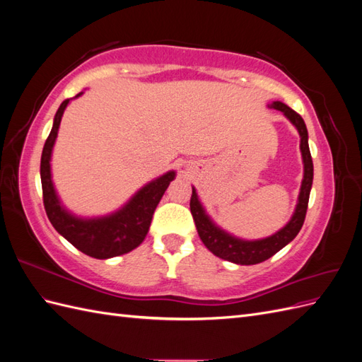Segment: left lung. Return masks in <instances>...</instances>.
Listing matches in <instances>:
<instances>
[{
  "instance_id": "obj_1",
  "label": "left lung",
  "mask_w": 362,
  "mask_h": 362,
  "mask_svg": "<svg viewBox=\"0 0 362 362\" xmlns=\"http://www.w3.org/2000/svg\"><path fill=\"white\" fill-rule=\"evenodd\" d=\"M270 108H275L284 113L290 122L298 129L300 136V152H302V161H303V180L300 185L298 204H296L294 213L291 216L287 225L281 228L273 235L266 238L258 240H245L238 238L233 234L226 233L225 229L217 226L213 218L206 214L204 205L199 201V196L196 193V189L192 187V198H190V211L194 218L196 229L202 240L205 247L213 252V254L218 258L231 261L234 264L242 266H252L258 264L269 259L279 252L284 246H287L291 240L299 234L300 228L303 225L306 208H308L310 201V192L313 187V158L308 146V129L303 122L300 115L296 113L288 105H286L281 101H273L272 104H267Z\"/></svg>"
}]
</instances>
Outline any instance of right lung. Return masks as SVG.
Instances as JSON below:
<instances>
[{
    "label": "right lung",
    "mask_w": 362,
    "mask_h": 362,
    "mask_svg": "<svg viewBox=\"0 0 362 362\" xmlns=\"http://www.w3.org/2000/svg\"><path fill=\"white\" fill-rule=\"evenodd\" d=\"M80 92L75 98L81 96ZM71 100H64L54 116L51 133L45 141L40 158V181L43 192V205L47 216L56 231L68 240L83 254L107 259L128 254L144 242L156 208L164 192L175 180V170L163 173L161 177L149 181L137 190L131 199L119 210L98 217H80L71 213L59 198L52 182L51 156L56 144L62 116Z\"/></svg>",
    "instance_id": "right-lung-1"
}]
</instances>
